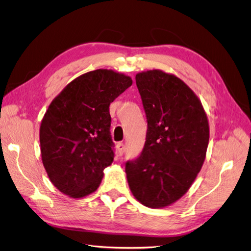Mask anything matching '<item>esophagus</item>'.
<instances>
[{
  "label": "esophagus",
  "instance_id": "obj_1",
  "mask_svg": "<svg viewBox=\"0 0 251 251\" xmlns=\"http://www.w3.org/2000/svg\"><path fill=\"white\" fill-rule=\"evenodd\" d=\"M116 148H117V153H118V155H119V156H123L124 151H125V144H124L123 142H118Z\"/></svg>",
  "mask_w": 251,
  "mask_h": 251
}]
</instances>
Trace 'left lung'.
I'll use <instances>...</instances> for the list:
<instances>
[{
  "mask_svg": "<svg viewBox=\"0 0 251 251\" xmlns=\"http://www.w3.org/2000/svg\"><path fill=\"white\" fill-rule=\"evenodd\" d=\"M148 119L140 156L127 161L131 192L144 206L163 208L185 195L201 171L209 125L201 100L176 75L162 70L136 74Z\"/></svg>",
  "mask_w": 251,
  "mask_h": 251,
  "instance_id": "1",
  "label": "left lung"
}]
</instances>
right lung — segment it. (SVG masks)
Segmentation results:
<instances>
[{"instance_id":"obj_1","label":"right lung","mask_w":251,"mask_h":251,"mask_svg":"<svg viewBox=\"0 0 251 251\" xmlns=\"http://www.w3.org/2000/svg\"><path fill=\"white\" fill-rule=\"evenodd\" d=\"M108 69L73 79L49 104L40 127L41 155L52 184L70 198L94 193L114 159L110 103L131 87Z\"/></svg>"}]
</instances>
